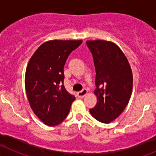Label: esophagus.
<instances>
[{
  "mask_svg": "<svg viewBox=\"0 0 156 156\" xmlns=\"http://www.w3.org/2000/svg\"><path fill=\"white\" fill-rule=\"evenodd\" d=\"M87 94V90L86 89H83L81 91L78 92V97L79 98H83L84 96H86Z\"/></svg>",
  "mask_w": 156,
  "mask_h": 156,
  "instance_id": "obj_1",
  "label": "esophagus"
}]
</instances>
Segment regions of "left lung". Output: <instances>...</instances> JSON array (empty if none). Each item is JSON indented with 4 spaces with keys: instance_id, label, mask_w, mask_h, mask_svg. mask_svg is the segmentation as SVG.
Wrapping results in <instances>:
<instances>
[{
    "instance_id": "8db88e82",
    "label": "left lung",
    "mask_w": 156,
    "mask_h": 156,
    "mask_svg": "<svg viewBox=\"0 0 156 156\" xmlns=\"http://www.w3.org/2000/svg\"><path fill=\"white\" fill-rule=\"evenodd\" d=\"M96 69L98 102L90 113L104 123L116 120L126 108L133 90V72L127 58L116 43L98 40H87Z\"/></svg>"
}]
</instances>
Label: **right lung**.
I'll list each match as a JSON object with an SVG mask.
<instances>
[{"label":"right lung","instance_id":"obj_1","mask_svg":"<svg viewBox=\"0 0 156 156\" xmlns=\"http://www.w3.org/2000/svg\"><path fill=\"white\" fill-rule=\"evenodd\" d=\"M81 43V40H49L29 60L25 73L27 100L33 113L47 126L61 123L75 101V96L61 84L64 81L66 59Z\"/></svg>","mask_w":156,"mask_h":156}]
</instances>
